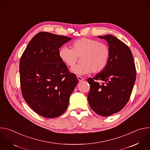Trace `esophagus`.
<instances>
[{
	"mask_svg": "<svg viewBox=\"0 0 150 150\" xmlns=\"http://www.w3.org/2000/svg\"><path fill=\"white\" fill-rule=\"evenodd\" d=\"M77 78H78L79 81H82L83 79V78L82 77L80 76H77Z\"/></svg>",
	"mask_w": 150,
	"mask_h": 150,
	"instance_id": "esophagus-1",
	"label": "esophagus"
}]
</instances>
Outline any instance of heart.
Returning a JSON list of instances; mask_svg holds the SVG:
<instances>
[{
    "instance_id": "1",
    "label": "heart",
    "mask_w": 150,
    "mask_h": 150,
    "mask_svg": "<svg viewBox=\"0 0 150 150\" xmlns=\"http://www.w3.org/2000/svg\"><path fill=\"white\" fill-rule=\"evenodd\" d=\"M110 55L106 45L88 38L77 39L72 42V49L63 47L59 52L61 60L69 67L74 66L79 57H81L82 63L71 69L72 72L79 75L102 72L108 65Z\"/></svg>"
}]
</instances>
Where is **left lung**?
<instances>
[{
  "label": "left lung",
  "mask_w": 150,
  "mask_h": 150,
  "mask_svg": "<svg viewBox=\"0 0 150 150\" xmlns=\"http://www.w3.org/2000/svg\"><path fill=\"white\" fill-rule=\"evenodd\" d=\"M98 37L108 42L110 55L106 68L87 79L90 85L88 100L94 112L106 117L121 110L129 101L136 69L132 53L123 42L112 35Z\"/></svg>",
  "instance_id": "obj_1"
}]
</instances>
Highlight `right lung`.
<instances>
[{"mask_svg":"<svg viewBox=\"0 0 150 150\" xmlns=\"http://www.w3.org/2000/svg\"><path fill=\"white\" fill-rule=\"evenodd\" d=\"M72 38L40 32L30 41L19 62L23 96L38 115L55 118L65 112L78 83L59 57V48Z\"/></svg>","mask_w":150,"mask_h":150,"instance_id":"right-lung-1","label":"right lung"}]
</instances>
